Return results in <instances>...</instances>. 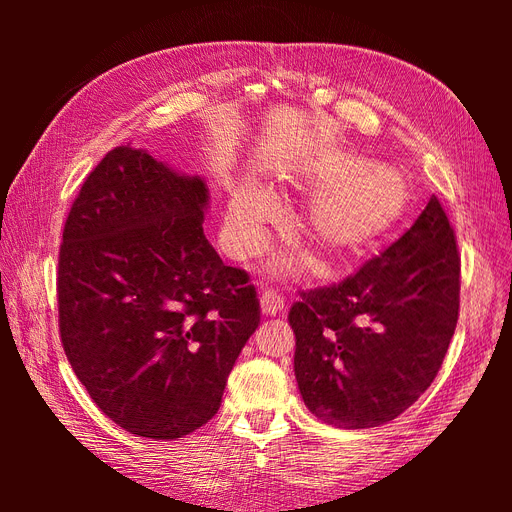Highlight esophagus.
I'll list each match as a JSON object with an SVG mask.
<instances>
[{
	"mask_svg": "<svg viewBox=\"0 0 512 512\" xmlns=\"http://www.w3.org/2000/svg\"><path fill=\"white\" fill-rule=\"evenodd\" d=\"M260 309L265 316H277L284 312V299L273 290H265L260 294Z\"/></svg>",
	"mask_w": 512,
	"mask_h": 512,
	"instance_id": "esophagus-1",
	"label": "esophagus"
}]
</instances>
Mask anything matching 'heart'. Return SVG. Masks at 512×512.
<instances>
[{
    "label": "heart",
    "instance_id": "heart-1",
    "mask_svg": "<svg viewBox=\"0 0 512 512\" xmlns=\"http://www.w3.org/2000/svg\"><path fill=\"white\" fill-rule=\"evenodd\" d=\"M318 195L299 220V235L331 265H348L369 254L406 222L412 183L393 166H380L346 149H329L309 160L299 177ZM277 218L273 196L254 181L230 188L224 213L226 247L235 256L258 250L262 232Z\"/></svg>",
    "mask_w": 512,
    "mask_h": 512
}]
</instances>
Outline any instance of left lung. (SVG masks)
<instances>
[{"mask_svg":"<svg viewBox=\"0 0 512 512\" xmlns=\"http://www.w3.org/2000/svg\"><path fill=\"white\" fill-rule=\"evenodd\" d=\"M461 262L436 196L348 280L290 307L307 410L342 429L393 421L436 378L459 316Z\"/></svg>","mask_w":512,"mask_h":512,"instance_id":"left-lung-1","label":"left lung"}]
</instances>
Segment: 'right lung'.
Segmentation results:
<instances>
[{"mask_svg": "<svg viewBox=\"0 0 512 512\" xmlns=\"http://www.w3.org/2000/svg\"><path fill=\"white\" fill-rule=\"evenodd\" d=\"M209 188L117 147L76 196L59 250V333L76 378L130 433L177 440L220 410L260 324L256 288L207 241Z\"/></svg>", "mask_w": 512, "mask_h": 512, "instance_id": "right-lung-1", "label": "right lung"}]
</instances>
